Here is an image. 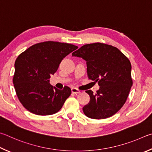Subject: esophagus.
<instances>
[{
	"instance_id": "34e87169",
	"label": "esophagus",
	"mask_w": 152,
	"mask_h": 152,
	"mask_svg": "<svg viewBox=\"0 0 152 152\" xmlns=\"http://www.w3.org/2000/svg\"><path fill=\"white\" fill-rule=\"evenodd\" d=\"M71 92L73 93V94H79V93H80L81 91H80V90H79L78 89L75 88V87H72V88H71Z\"/></svg>"
}]
</instances>
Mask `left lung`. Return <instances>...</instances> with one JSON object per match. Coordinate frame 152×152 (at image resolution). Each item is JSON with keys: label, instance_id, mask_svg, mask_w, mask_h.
<instances>
[{"label": "left lung", "instance_id": "1", "mask_svg": "<svg viewBox=\"0 0 152 152\" xmlns=\"http://www.w3.org/2000/svg\"><path fill=\"white\" fill-rule=\"evenodd\" d=\"M87 62L90 79L98 82L96 94L86 91L90 96L83 113L91 119H105L113 115L123 107L132 87V65L118 48L96 42L82 46L72 53Z\"/></svg>", "mask_w": 152, "mask_h": 152}]
</instances>
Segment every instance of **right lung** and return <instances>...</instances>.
<instances>
[{"label": "right lung", "instance_id": "right-lung-1", "mask_svg": "<svg viewBox=\"0 0 152 152\" xmlns=\"http://www.w3.org/2000/svg\"><path fill=\"white\" fill-rule=\"evenodd\" d=\"M75 45L47 41L33 45L18 55L15 63L13 84L20 102L38 115L58 112L71 94L69 87L58 89L49 83L61 61L77 49Z\"/></svg>", "mask_w": 152, "mask_h": 152}]
</instances>
